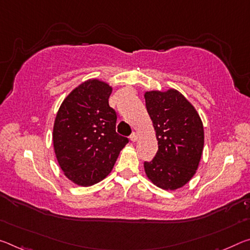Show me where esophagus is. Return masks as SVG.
I'll return each instance as SVG.
<instances>
[{
	"mask_svg": "<svg viewBox=\"0 0 250 250\" xmlns=\"http://www.w3.org/2000/svg\"><path fill=\"white\" fill-rule=\"evenodd\" d=\"M130 140H131L132 142H136L138 140V134L136 132H133L131 136H130Z\"/></svg>",
	"mask_w": 250,
	"mask_h": 250,
	"instance_id": "34e87169",
	"label": "esophagus"
}]
</instances>
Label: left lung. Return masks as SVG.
Listing matches in <instances>:
<instances>
[{"label": "left lung", "instance_id": "left-lung-1", "mask_svg": "<svg viewBox=\"0 0 250 250\" xmlns=\"http://www.w3.org/2000/svg\"><path fill=\"white\" fill-rule=\"evenodd\" d=\"M145 99L158 140V151L151 161L145 162V172L157 187L179 189L199 166L205 142L203 121L176 89L146 91Z\"/></svg>", "mask_w": 250, "mask_h": 250}]
</instances>
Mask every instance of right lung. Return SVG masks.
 Segmentation results:
<instances>
[{
  "label": "right lung",
  "instance_id": "1",
  "mask_svg": "<svg viewBox=\"0 0 250 250\" xmlns=\"http://www.w3.org/2000/svg\"><path fill=\"white\" fill-rule=\"evenodd\" d=\"M111 92L109 83L89 79L66 96L55 117L52 139L58 164L70 181L82 187L104 180L129 142L116 132Z\"/></svg>",
  "mask_w": 250,
  "mask_h": 250
}]
</instances>
